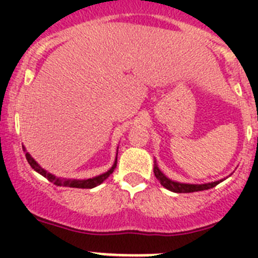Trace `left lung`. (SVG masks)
Returning a JSON list of instances; mask_svg holds the SVG:
<instances>
[{
    "label": "left lung",
    "mask_w": 258,
    "mask_h": 258,
    "mask_svg": "<svg viewBox=\"0 0 258 258\" xmlns=\"http://www.w3.org/2000/svg\"><path fill=\"white\" fill-rule=\"evenodd\" d=\"M154 173L155 177L159 179L161 186L166 188V190L173 191V192H178V194H184V192H195V191H203V190H209V188L217 186L218 183H221L222 181H225V178L220 179V181H214V182H208V183H202V184H194V183H181V182L173 181V179L168 178L157 166L156 161H154Z\"/></svg>",
    "instance_id": "left-lung-1"
}]
</instances>
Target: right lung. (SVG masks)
Here are the masks:
<instances>
[{"label": "right lung", "instance_id": "1", "mask_svg": "<svg viewBox=\"0 0 258 258\" xmlns=\"http://www.w3.org/2000/svg\"><path fill=\"white\" fill-rule=\"evenodd\" d=\"M23 150H24V152H26L27 160H28L29 165L32 166V169H35L36 172L40 173L41 175H44L45 178L49 179L50 182H52V183L56 184V186H63V187H75V188H93V187H95V186L101 184L104 179H107L109 175L112 174L113 170H115V168H116V164H117V151H116V159H115V163H113V165L111 166V168H109L107 172L102 173V174L95 175V177H93V178H86V179L60 178V177H56V175L51 174V173H49L47 170H45L42 166H40V164H38L37 161H36L35 159H33V157H32L31 155L26 151V147H24V146H23ZM117 150H118V147H117Z\"/></svg>", "mask_w": 258, "mask_h": 258}]
</instances>
